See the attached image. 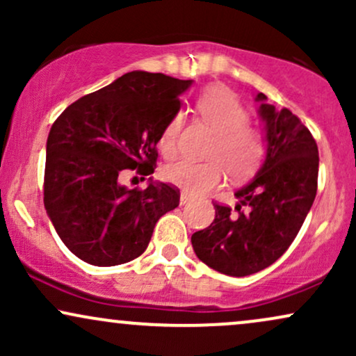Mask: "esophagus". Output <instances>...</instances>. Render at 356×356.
<instances>
[{
  "instance_id": "obj_1",
  "label": "esophagus",
  "mask_w": 356,
  "mask_h": 356,
  "mask_svg": "<svg viewBox=\"0 0 356 356\" xmlns=\"http://www.w3.org/2000/svg\"><path fill=\"white\" fill-rule=\"evenodd\" d=\"M189 201H191V195L186 194V192H182V194H181V201H179V202H181V206H184V204H187Z\"/></svg>"
}]
</instances>
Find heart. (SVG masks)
Segmentation results:
<instances>
[{
  "mask_svg": "<svg viewBox=\"0 0 356 356\" xmlns=\"http://www.w3.org/2000/svg\"><path fill=\"white\" fill-rule=\"evenodd\" d=\"M197 112L207 125L218 134L209 150L214 161L195 162L189 159L172 162L162 169L165 182L172 184L192 195L204 194L219 186L224 169L232 179H244L254 172L264 155V142L254 129L249 127V113L234 93L222 87H212L197 100ZM182 129V115L170 118L162 132L161 150L172 155Z\"/></svg>",
  "mask_w": 356,
  "mask_h": 356,
  "instance_id": "b5f03b06",
  "label": "heart"
}]
</instances>
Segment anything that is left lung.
<instances>
[{
  "label": "left lung",
  "instance_id": "obj_1",
  "mask_svg": "<svg viewBox=\"0 0 356 356\" xmlns=\"http://www.w3.org/2000/svg\"><path fill=\"white\" fill-rule=\"evenodd\" d=\"M266 130V159L254 179L234 192V209L214 204L209 227L192 234L194 252L229 276H249L271 266L291 246L312 209L318 187V145L288 108L257 93Z\"/></svg>",
  "mask_w": 356,
  "mask_h": 356
}]
</instances>
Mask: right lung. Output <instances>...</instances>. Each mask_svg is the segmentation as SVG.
Returning a JSON list of instances; mask_svg holds the SVG:
<instances>
[{
  "instance_id": "1",
  "label": "right lung",
  "mask_w": 356,
  "mask_h": 356,
  "mask_svg": "<svg viewBox=\"0 0 356 356\" xmlns=\"http://www.w3.org/2000/svg\"><path fill=\"white\" fill-rule=\"evenodd\" d=\"M192 80L129 72L61 112L47 140L43 201L60 239L93 266H117L149 246L155 222L179 206L164 182L120 184L125 169L154 172L157 142Z\"/></svg>"
}]
</instances>
